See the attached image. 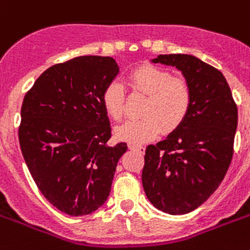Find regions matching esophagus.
I'll list each match as a JSON object with an SVG mask.
<instances>
[{
  "instance_id": "1",
  "label": "esophagus",
  "mask_w": 250,
  "mask_h": 250,
  "mask_svg": "<svg viewBox=\"0 0 250 250\" xmlns=\"http://www.w3.org/2000/svg\"><path fill=\"white\" fill-rule=\"evenodd\" d=\"M128 147L131 150L139 151V153H144L145 151V147L143 145H137V144H128Z\"/></svg>"
}]
</instances>
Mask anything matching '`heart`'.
I'll return each instance as SVG.
<instances>
[{"instance_id": "1", "label": "heart", "mask_w": 250, "mask_h": 250, "mask_svg": "<svg viewBox=\"0 0 250 250\" xmlns=\"http://www.w3.org/2000/svg\"><path fill=\"white\" fill-rule=\"evenodd\" d=\"M133 91L146 95L141 107V118L131 119L117 128L118 139L141 144L157 139L162 129L172 132L188 118L191 107V88L184 78L154 65L135 69L127 78ZM125 87L113 81L103 91V106L114 121L125 115Z\"/></svg>"}]
</instances>
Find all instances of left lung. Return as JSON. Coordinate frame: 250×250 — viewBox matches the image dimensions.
<instances>
[{"instance_id":"obj_1","label":"left lung","mask_w":250,"mask_h":250,"mask_svg":"<svg viewBox=\"0 0 250 250\" xmlns=\"http://www.w3.org/2000/svg\"><path fill=\"white\" fill-rule=\"evenodd\" d=\"M153 62L176 66L191 88L188 118L145 151L143 186L150 203L168 214H186L216 191L234 155L237 106L224 74L184 54L159 55Z\"/></svg>"}]
</instances>
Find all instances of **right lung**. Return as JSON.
<instances>
[{"label":"right lung","mask_w":250,"mask_h":250,"mask_svg":"<svg viewBox=\"0 0 250 250\" xmlns=\"http://www.w3.org/2000/svg\"><path fill=\"white\" fill-rule=\"evenodd\" d=\"M109 56H78L44 70L25 93L19 143L43 196L69 216L100 208L127 144L107 146L103 91L118 74Z\"/></svg>","instance_id":"add662e5"}]
</instances>
